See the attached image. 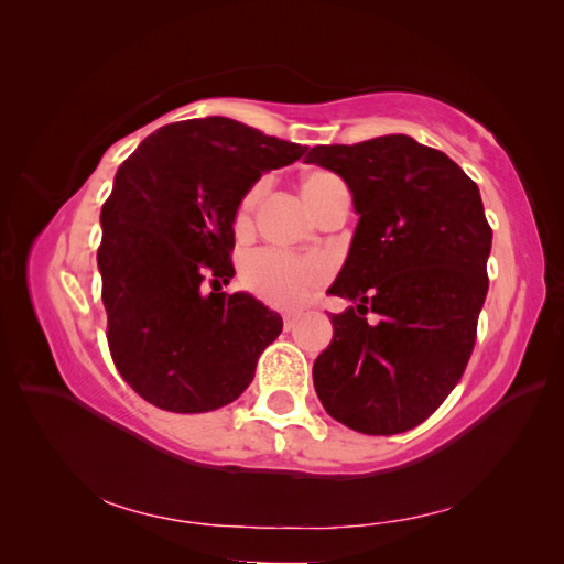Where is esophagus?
Masks as SVG:
<instances>
[{
	"instance_id": "1",
	"label": "esophagus",
	"mask_w": 564,
	"mask_h": 564,
	"mask_svg": "<svg viewBox=\"0 0 564 564\" xmlns=\"http://www.w3.org/2000/svg\"><path fill=\"white\" fill-rule=\"evenodd\" d=\"M282 319H284V332H292L299 322V313H284Z\"/></svg>"
}]
</instances>
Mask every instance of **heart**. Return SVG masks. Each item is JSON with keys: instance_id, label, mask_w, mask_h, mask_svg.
Returning <instances> with one entry per match:
<instances>
[{"instance_id": "b5f03b06", "label": "heart", "mask_w": 564, "mask_h": 564, "mask_svg": "<svg viewBox=\"0 0 564 564\" xmlns=\"http://www.w3.org/2000/svg\"><path fill=\"white\" fill-rule=\"evenodd\" d=\"M338 176L332 172H324V169H317V172H311L303 178V197L311 204L327 191L332 183H336ZM263 193V183H253L247 195L242 197L240 207H237L235 214V226L242 228L256 202H259ZM329 278V268L319 259H303V256H294L282 249H256L245 256L242 261V282L249 289L253 296H259L268 305H275V308L292 311L308 301L317 289L327 282Z\"/></svg>"}]
</instances>
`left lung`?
I'll return each instance as SVG.
<instances>
[{
    "label": "left lung",
    "instance_id": "8db88e82",
    "mask_svg": "<svg viewBox=\"0 0 564 564\" xmlns=\"http://www.w3.org/2000/svg\"><path fill=\"white\" fill-rule=\"evenodd\" d=\"M305 162L344 178L360 214L329 289L355 308L332 315L334 338L313 365L317 398L357 433L412 431L447 400L475 348L491 251L480 191L445 152L402 133L315 145Z\"/></svg>",
    "mask_w": 564,
    "mask_h": 564
}]
</instances>
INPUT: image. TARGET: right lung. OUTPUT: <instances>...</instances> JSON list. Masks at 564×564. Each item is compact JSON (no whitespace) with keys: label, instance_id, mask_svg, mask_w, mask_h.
<instances>
[{"label":"right lung","instance_id":"obj_1","mask_svg":"<svg viewBox=\"0 0 564 564\" xmlns=\"http://www.w3.org/2000/svg\"><path fill=\"white\" fill-rule=\"evenodd\" d=\"M303 145L228 117L166 124L119 164L100 209L108 348L122 379L166 412L199 414L247 390L282 317L235 275L232 220L263 172Z\"/></svg>","mask_w":564,"mask_h":564}]
</instances>
